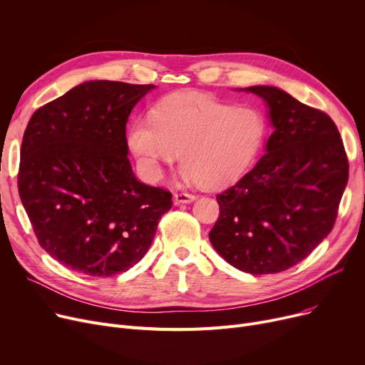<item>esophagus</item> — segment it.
<instances>
[{
  "mask_svg": "<svg viewBox=\"0 0 365 365\" xmlns=\"http://www.w3.org/2000/svg\"><path fill=\"white\" fill-rule=\"evenodd\" d=\"M173 200H175L176 205H179V204H189V202H192L195 200V195L187 194V192H179V194H175Z\"/></svg>",
  "mask_w": 365,
  "mask_h": 365,
  "instance_id": "obj_1",
  "label": "esophagus"
}]
</instances>
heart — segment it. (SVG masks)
<instances>
[{
  "instance_id": "obj_1",
  "label": "heart",
  "mask_w": 365,
  "mask_h": 365,
  "mask_svg": "<svg viewBox=\"0 0 365 365\" xmlns=\"http://www.w3.org/2000/svg\"><path fill=\"white\" fill-rule=\"evenodd\" d=\"M264 131L257 109L232 108L202 93H176L153 106L150 120L133 121L127 143L152 180L160 179L163 167L175 164L182 153L183 180L219 189L250 167Z\"/></svg>"
}]
</instances>
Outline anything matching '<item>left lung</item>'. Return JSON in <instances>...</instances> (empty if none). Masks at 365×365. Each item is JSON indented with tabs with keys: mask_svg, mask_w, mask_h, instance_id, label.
<instances>
[{
	"mask_svg": "<svg viewBox=\"0 0 365 365\" xmlns=\"http://www.w3.org/2000/svg\"><path fill=\"white\" fill-rule=\"evenodd\" d=\"M237 91L263 99L274 133L253 170L217 195L220 215L208 237L237 269L277 274L302 262L331 232L349 164L327 113L272 86Z\"/></svg>",
	"mask_w": 365,
	"mask_h": 365,
	"instance_id": "1",
	"label": "left lung"
}]
</instances>
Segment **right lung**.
<instances>
[{
	"instance_id": "1",
	"label": "right lung",
	"mask_w": 365,
	"mask_h": 365,
	"mask_svg": "<svg viewBox=\"0 0 365 365\" xmlns=\"http://www.w3.org/2000/svg\"><path fill=\"white\" fill-rule=\"evenodd\" d=\"M155 86L86 81L36 109L17 186L38 242L90 277L125 272L149 250L171 194L134 176L125 125Z\"/></svg>"
}]
</instances>
